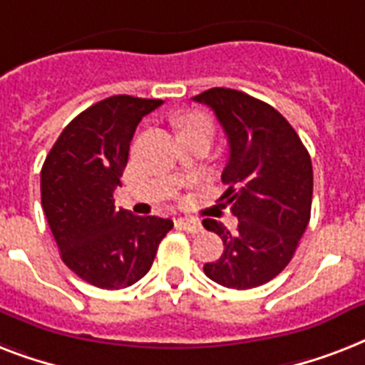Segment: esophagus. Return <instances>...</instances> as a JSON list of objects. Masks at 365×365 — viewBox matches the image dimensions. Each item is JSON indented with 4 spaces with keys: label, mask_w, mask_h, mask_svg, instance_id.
Listing matches in <instances>:
<instances>
[{
    "label": "esophagus",
    "mask_w": 365,
    "mask_h": 365,
    "mask_svg": "<svg viewBox=\"0 0 365 365\" xmlns=\"http://www.w3.org/2000/svg\"><path fill=\"white\" fill-rule=\"evenodd\" d=\"M177 224H179L180 230H185V232H188V233H200L201 232V222L197 220V218L180 217L179 220H177Z\"/></svg>",
    "instance_id": "1"
}]
</instances>
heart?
I'll use <instances>...</instances> for the list:
<instances>
[{"mask_svg": "<svg viewBox=\"0 0 365 365\" xmlns=\"http://www.w3.org/2000/svg\"><path fill=\"white\" fill-rule=\"evenodd\" d=\"M179 126L180 135L197 132L212 133V120L205 115V113H200V110H192V113H186L185 116H180Z\"/></svg>", "mask_w": 365, "mask_h": 365, "instance_id": "1", "label": "heart"}]
</instances>
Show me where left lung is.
<instances>
[{
  "label": "left lung",
  "instance_id": "left-lung-1",
  "mask_svg": "<svg viewBox=\"0 0 365 365\" xmlns=\"http://www.w3.org/2000/svg\"><path fill=\"white\" fill-rule=\"evenodd\" d=\"M209 105L228 137L222 171L228 188L218 201L232 205L237 232L205 218L220 235L224 252L203 265L211 281L249 290L277 277L298 249L313 201V165L288 120L271 105L232 88H211L194 98Z\"/></svg>",
  "mask_w": 365,
  "mask_h": 365
}]
</instances>
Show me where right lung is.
<instances>
[{"label": "right lung", "mask_w": 365, "mask_h": 365, "mask_svg": "<svg viewBox=\"0 0 365 365\" xmlns=\"http://www.w3.org/2000/svg\"><path fill=\"white\" fill-rule=\"evenodd\" d=\"M164 103L113 96L83 110L60 133L41 169V203L63 264L103 290L147 275L173 220L116 209L137 124Z\"/></svg>", "instance_id": "1"}]
</instances>
